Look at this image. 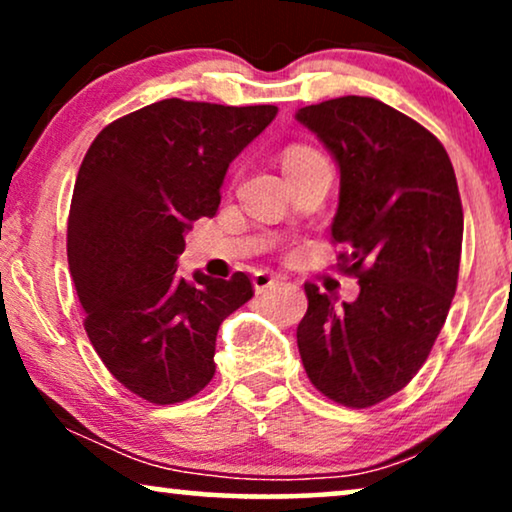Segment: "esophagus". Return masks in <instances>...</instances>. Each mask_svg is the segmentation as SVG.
I'll return each instance as SVG.
<instances>
[{
	"instance_id": "1",
	"label": "esophagus",
	"mask_w": 512,
	"mask_h": 512,
	"mask_svg": "<svg viewBox=\"0 0 512 512\" xmlns=\"http://www.w3.org/2000/svg\"><path fill=\"white\" fill-rule=\"evenodd\" d=\"M277 284H279V277L272 275V272H268V270H258L256 275H254V289L258 293L268 291V289H272V286H277Z\"/></svg>"
}]
</instances>
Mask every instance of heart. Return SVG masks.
Segmentation results:
<instances>
[{
	"label": "heart",
	"instance_id": "obj_1",
	"mask_svg": "<svg viewBox=\"0 0 512 512\" xmlns=\"http://www.w3.org/2000/svg\"><path fill=\"white\" fill-rule=\"evenodd\" d=\"M319 160H326L321 156L319 151L310 149V146H289V149L284 151L282 156V163H284V170H296V167H303V165H312V163H319Z\"/></svg>",
	"mask_w": 512,
	"mask_h": 512
}]
</instances>
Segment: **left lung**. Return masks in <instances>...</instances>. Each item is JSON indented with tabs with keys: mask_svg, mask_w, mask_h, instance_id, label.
<instances>
[{
	"mask_svg": "<svg viewBox=\"0 0 512 512\" xmlns=\"http://www.w3.org/2000/svg\"><path fill=\"white\" fill-rule=\"evenodd\" d=\"M340 167L331 237L359 298L338 303L305 284L298 324L305 373L347 408H370L424 366L457 291L464 212L445 146L424 125L373 97L298 109Z\"/></svg>",
	"mask_w": 512,
	"mask_h": 512,
	"instance_id": "8db88e82",
	"label": "left lung"
}]
</instances>
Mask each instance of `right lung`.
Wrapping results in <instances>:
<instances>
[{"mask_svg":"<svg viewBox=\"0 0 512 512\" xmlns=\"http://www.w3.org/2000/svg\"><path fill=\"white\" fill-rule=\"evenodd\" d=\"M277 116L272 104L160 100L109 123L83 158L67 261L83 326L125 389L181 403L214 377L221 321L254 296L249 277L177 275L186 233L214 216L228 165Z\"/></svg>","mask_w":512,"mask_h":512,"instance_id":"obj_1","label":"right lung"}]
</instances>
